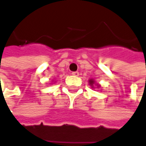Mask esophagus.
<instances>
[{"mask_svg": "<svg viewBox=\"0 0 146 146\" xmlns=\"http://www.w3.org/2000/svg\"><path fill=\"white\" fill-rule=\"evenodd\" d=\"M71 74H72V76H79V72H78V71H73Z\"/></svg>", "mask_w": 146, "mask_h": 146, "instance_id": "1", "label": "esophagus"}]
</instances>
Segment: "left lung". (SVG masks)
<instances>
[{
    "label": "left lung",
    "mask_w": 146,
    "mask_h": 146,
    "mask_svg": "<svg viewBox=\"0 0 146 146\" xmlns=\"http://www.w3.org/2000/svg\"><path fill=\"white\" fill-rule=\"evenodd\" d=\"M90 84H91V85L93 84H94V80H90Z\"/></svg>",
    "instance_id": "left-lung-1"
}]
</instances>
